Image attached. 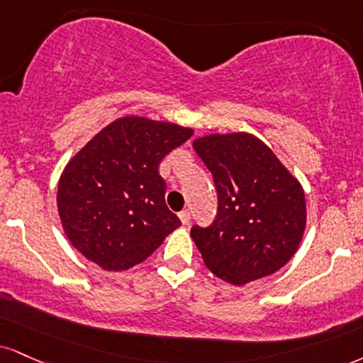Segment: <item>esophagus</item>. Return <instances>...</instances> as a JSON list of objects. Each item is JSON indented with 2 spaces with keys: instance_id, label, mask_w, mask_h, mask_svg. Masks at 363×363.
Instances as JSON below:
<instances>
[{
  "instance_id": "1",
  "label": "esophagus",
  "mask_w": 363,
  "mask_h": 363,
  "mask_svg": "<svg viewBox=\"0 0 363 363\" xmlns=\"http://www.w3.org/2000/svg\"><path fill=\"white\" fill-rule=\"evenodd\" d=\"M179 220H181L182 225H189L191 213L189 211H181V213H179Z\"/></svg>"
}]
</instances>
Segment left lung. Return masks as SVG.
Segmentation results:
<instances>
[{"label":"left lung","instance_id":"obj_1","mask_svg":"<svg viewBox=\"0 0 363 363\" xmlns=\"http://www.w3.org/2000/svg\"><path fill=\"white\" fill-rule=\"evenodd\" d=\"M193 147L218 191L216 220L191 230L206 267L233 286L272 276L294 257L306 230L298 177L252 133H209Z\"/></svg>","mask_w":363,"mask_h":363}]
</instances>
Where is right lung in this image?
<instances>
[{"label": "right lung", "instance_id": "add662e5", "mask_svg": "<svg viewBox=\"0 0 363 363\" xmlns=\"http://www.w3.org/2000/svg\"><path fill=\"white\" fill-rule=\"evenodd\" d=\"M194 130L121 116L69 160L57 184V209L71 245L110 272L150 257L181 226L165 204L159 165Z\"/></svg>", "mask_w": 363, "mask_h": 363}]
</instances>
